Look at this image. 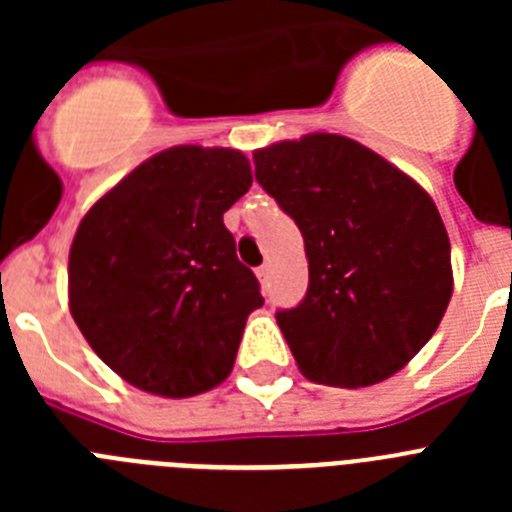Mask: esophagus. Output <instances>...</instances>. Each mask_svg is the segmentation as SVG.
Returning <instances> with one entry per match:
<instances>
[{
  "mask_svg": "<svg viewBox=\"0 0 512 512\" xmlns=\"http://www.w3.org/2000/svg\"><path fill=\"white\" fill-rule=\"evenodd\" d=\"M256 277H259V282L266 287V284H269V266H259V269H256Z\"/></svg>",
  "mask_w": 512,
  "mask_h": 512,
  "instance_id": "obj_1",
  "label": "esophagus"
}]
</instances>
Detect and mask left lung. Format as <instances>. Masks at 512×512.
<instances>
[{
	"label": "left lung",
	"mask_w": 512,
	"mask_h": 512,
	"mask_svg": "<svg viewBox=\"0 0 512 512\" xmlns=\"http://www.w3.org/2000/svg\"><path fill=\"white\" fill-rule=\"evenodd\" d=\"M256 182L305 238V300L277 323L307 379L369 387L431 341L449 307L451 246L410 176L343 135L253 153Z\"/></svg>",
	"instance_id": "left-lung-1"
}]
</instances>
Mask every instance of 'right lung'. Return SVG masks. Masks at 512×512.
I'll use <instances>...</instances> for the list:
<instances>
[{"label":"right lung","mask_w":512,"mask_h":512,"mask_svg":"<svg viewBox=\"0 0 512 512\" xmlns=\"http://www.w3.org/2000/svg\"><path fill=\"white\" fill-rule=\"evenodd\" d=\"M251 182L241 151L176 146L84 215L69 256L71 315L125 382L192 397L230 374L246 318L264 305L223 223Z\"/></svg>","instance_id":"1"}]
</instances>
